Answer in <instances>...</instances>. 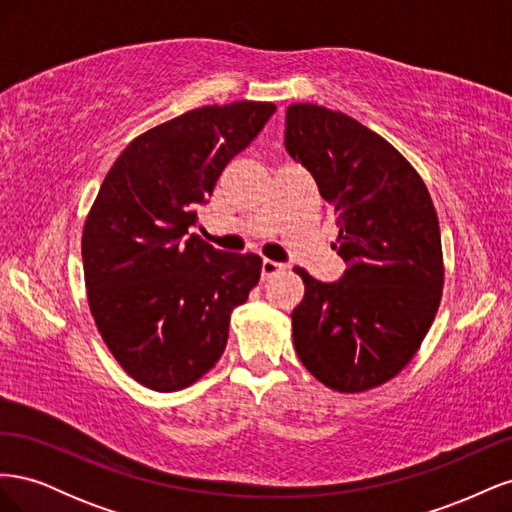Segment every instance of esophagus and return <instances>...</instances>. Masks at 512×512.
I'll return each mask as SVG.
<instances>
[{"instance_id":"esophagus-1","label":"esophagus","mask_w":512,"mask_h":512,"mask_svg":"<svg viewBox=\"0 0 512 512\" xmlns=\"http://www.w3.org/2000/svg\"><path fill=\"white\" fill-rule=\"evenodd\" d=\"M284 269L286 267L282 265V262H275V260L265 258V260H262V280H269V277L280 275Z\"/></svg>"}]
</instances>
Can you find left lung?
<instances>
[{"instance_id": "8db88e82", "label": "left lung", "mask_w": 512, "mask_h": 512, "mask_svg": "<svg viewBox=\"0 0 512 512\" xmlns=\"http://www.w3.org/2000/svg\"><path fill=\"white\" fill-rule=\"evenodd\" d=\"M286 149L335 207L346 273L305 269L292 344L305 369L339 393L389 382L421 348L444 286L440 224L421 175L380 134L318 104H290Z\"/></svg>"}]
</instances>
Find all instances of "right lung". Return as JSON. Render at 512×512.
<instances>
[{"mask_svg":"<svg viewBox=\"0 0 512 512\" xmlns=\"http://www.w3.org/2000/svg\"><path fill=\"white\" fill-rule=\"evenodd\" d=\"M273 113L271 102L209 104L143 132L87 213L91 316L121 369L151 391H181L220 361L232 309L260 280V256L185 235L226 164Z\"/></svg>","mask_w":512,"mask_h":512,"instance_id":"right-lung-1","label":"right lung"}]
</instances>
